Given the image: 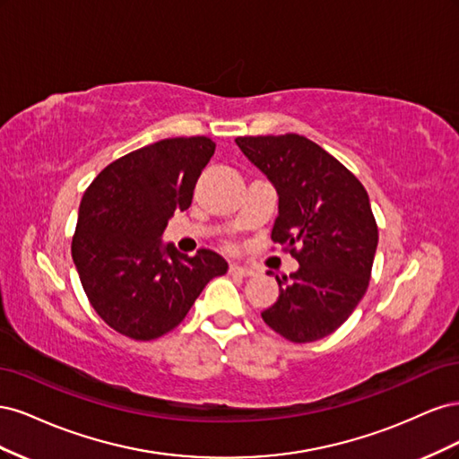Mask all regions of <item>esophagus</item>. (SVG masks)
Masks as SVG:
<instances>
[{"label": "esophagus", "mask_w": 459, "mask_h": 459, "mask_svg": "<svg viewBox=\"0 0 459 459\" xmlns=\"http://www.w3.org/2000/svg\"><path fill=\"white\" fill-rule=\"evenodd\" d=\"M230 273L231 275H239V277H248V275H253L255 272L251 268H247V266H239V264H231Z\"/></svg>", "instance_id": "1"}]
</instances>
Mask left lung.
<instances>
[{
  "label": "left lung",
  "mask_w": 459,
  "mask_h": 459,
  "mask_svg": "<svg viewBox=\"0 0 459 459\" xmlns=\"http://www.w3.org/2000/svg\"><path fill=\"white\" fill-rule=\"evenodd\" d=\"M235 143L275 187L272 239L299 262L289 280L275 275L280 297L262 319L290 342L324 339L349 319L369 283L379 233L368 191L304 135H247Z\"/></svg>",
  "instance_id": "left-lung-1"
}]
</instances>
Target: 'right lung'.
<instances>
[{"label":"right lung","mask_w":459,"mask_h":459,"mask_svg":"<svg viewBox=\"0 0 459 459\" xmlns=\"http://www.w3.org/2000/svg\"><path fill=\"white\" fill-rule=\"evenodd\" d=\"M204 135L172 137L110 162L80 203L73 260L93 310L135 341H151L187 316L204 285L228 272L208 248L195 256L162 243L176 211H186L214 155Z\"/></svg>","instance_id":"obj_1"}]
</instances>
